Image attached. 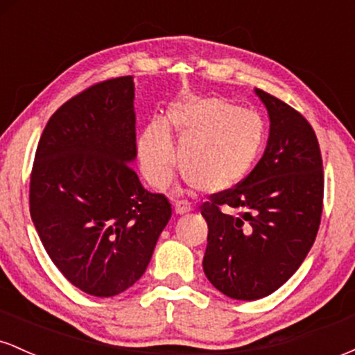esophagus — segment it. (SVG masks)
<instances>
[{"label": "esophagus", "instance_id": "esophagus-1", "mask_svg": "<svg viewBox=\"0 0 355 355\" xmlns=\"http://www.w3.org/2000/svg\"><path fill=\"white\" fill-rule=\"evenodd\" d=\"M190 210H191V207L187 200H180V202L175 203V214L177 215H185V214H189Z\"/></svg>", "mask_w": 355, "mask_h": 355}]
</instances>
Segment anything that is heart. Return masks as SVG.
Wrapping results in <instances>:
<instances>
[{"label": "heart", "instance_id": "heart-1", "mask_svg": "<svg viewBox=\"0 0 355 355\" xmlns=\"http://www.w3.org/2000/svg\"><path fill=\"white\" fill-rule=\"evenodd\" d=\"M180 138L182 173L190 185L210 193L237 187L254 170L263 148L262 118L220 98H187L175 103L168 120H152L138 140L146 180L164 189L177 165L170 130Z\"/></svg>", "mask_w": 355, "mask_h": 355}]
</instances>
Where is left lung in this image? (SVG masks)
<instances>
[{"instance_id":"obj_1","label":"left lung","mask_w":355,"mask_h":355,"mask_svg":"<svg viewBox=\"0 0 355 355\" xmlns=\"http://www.w3.org/2000/svg\"><path fill=\"white\" fill-rule=\"evenodd\" d=\"M270 128L266 152L235 189L211 195L203 272L223 295L257 300L295 274L320 225L324 172L309 121L262 89Z\"/></svg>"}]
</instances>
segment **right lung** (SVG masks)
<instances>
[{
	"instance_id": "obj_1",
	"label": "right lung",
	"mask_w": 355,
	"mask_h": 355,
	"mask_svg": "<svg viewBox=\"0 0 355 355\" xmlns=\"http://www.w3.org/2000/svg\"><path fill=\"white\" fill-rule=\"evenodd\" d=\"M135 83L89 87L53 113L36 148L30 211L44 250L70 282L95 297L125 292L145 274L172 217L132 170Z\"/></svg>"
}]
</instances>
